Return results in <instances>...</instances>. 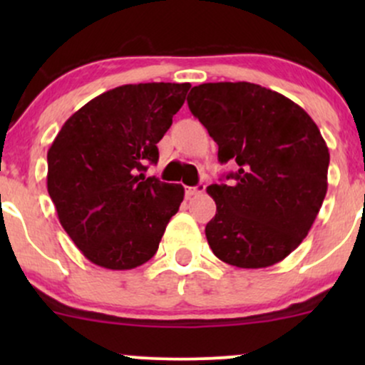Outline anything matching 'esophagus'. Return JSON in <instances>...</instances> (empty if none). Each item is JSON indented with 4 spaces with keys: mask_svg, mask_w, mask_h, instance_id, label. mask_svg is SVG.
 I'll return each mask as SVG.
<instances>
[{
    "mask_svg": "<svg viewBox=\"0 0 365 365\" xmlns=\"http://www.w3.org/2000/svg\"><path fill=\"white\" fill-rule=\"evenodd\" d=\"M204 190H206V185H202V183H199L197 187H188L185 190V195L190 199V197H195V195H200L204 194Z\"/></svg>",
    "mask_w": 365,
    "mask_h": 365,
    "instance_id": "esophagus-1",
    "label": "esophagus"
}]
</instances>
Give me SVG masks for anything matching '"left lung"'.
Returning a JSON list of instances; mask_svg holds the SVG:
<instances>
[{
  "label": "left lung",
  "mask_w": 365,
  "mask_h": 365,
  "mask_svg": "<svg viewBox=\"0 0 365 365\" xmlns=\"http://www.w3.org/2000/svg\"><path fill=\"white\" fill-rule=\"evenodd\" d=\"M187 103L220 163H237L228 185L207 187L216 202L209 247L247 269L283 261L307 237L328 190L329 150L317 125L299 104L250 82L200 83Z\"/></svg>",
  "instance_id": "left-lung-1"
}]
</instances>
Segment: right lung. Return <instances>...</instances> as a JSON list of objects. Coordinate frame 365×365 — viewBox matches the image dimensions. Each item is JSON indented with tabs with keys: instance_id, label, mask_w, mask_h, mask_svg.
Listing matches in <instances>:
<instances>
[{
	"instance_id": "1",
	"label": "right lung",
	"mask_w": 365,
	"mask_h": 365,
	"mask_svg": "<svg viewBox=\"0 0 365 365\" xmlns=\"http://www.w3.org/2000/svg\"><path fill=\"white\" fill-rule=\"evenodd\" d=\"M190 83H128L103 92L65 121L48 150V192L58 220L91 262L133 269L158 252L182 185L145 177L158 142Z\"/></svg>"
}]
</instances>
